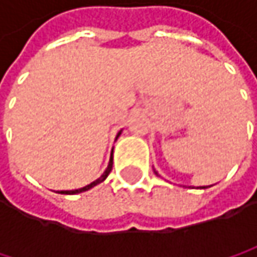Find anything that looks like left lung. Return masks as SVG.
I'll return each instance as SVG.
<instances>
[{"label": "left lung", "mask_w": 257, "mask_h": 257, "mask_svg": "<svg viewBox=\"0 0 257 257\" xmlns=\"http://www.w3.org/2000/svg\"><path fill=\"white\" fill-rule=\"evenodd\" d=\"M155 174H158V173H156V171H155ZM202 189H205V186H204V187H202Z\"/></svg>", "instance_id": "obj_1"}]
</instances>
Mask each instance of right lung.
Wrapping results in <instances>:
<instances>
[{"label":"right lung","mask_w":257,"mask_h":257,"mask_svg":"<svg viewBox=\"0 0 257 257\" xmlns=\"http://www.w3.org/2000/svg\"><path fill=\"white\" fill-rule=\"evenodd\" d=\"M119 135H120V132L117 134V137H119ZM111 168H113V153H111V158H110V162H108V167H107V170L104 171V174H102V176H101L99 179L95 180V181H92L90 184H87V186H84V187H80V189H76V190H61V192H58V193H62V195H76V193H81V192H86V190L92 189L93 186L99 184L101 181H104V180L107 179V176L110 174Z\"/></svg>","instance_id":"1"}]
</instances>
